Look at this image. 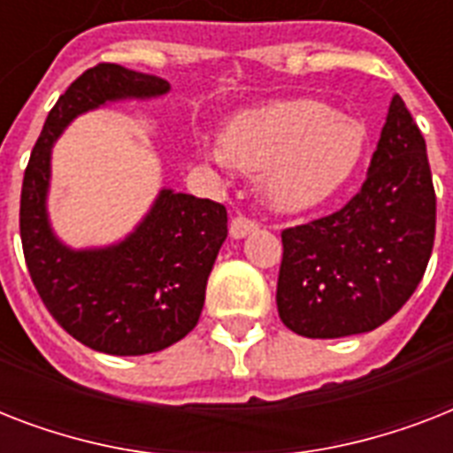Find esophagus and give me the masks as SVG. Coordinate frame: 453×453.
<instances>
[{"label": "esophagus", "mask_w": 453, "mask_h": 453, "mask_svg": "<svg viewBox=\"0 0 453 453\" xmlns=\"http://www.w3.org/2000/svg\"><path fill=\"white\" fill-rule=\"evenodd\" d=\"M256 227H258V223L251 219H247V216H234L233 220H230V237H234V240H242V237H247L249 233H254Z\"/></svg>", "instance_id": "obj_1"}]
</instances>
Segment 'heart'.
I'll list each match as a JSON object with an SVG mask.
<instances>
[{
	"mask_svg": "<svg viewBox=\"0 0 453 453\" xmlns=\"http://www.w3.org/2000/svg\"><path fill=\"white\" fill-rule=\"evenodd\" d=\"M365 127L315 98L273 101L226 124L206 150L219 166L261 173V195L273 209L298 213L329 199L357 169Z\"/></svg>",
	"mask_w": 453,
	"mask_h": 453,
	"instance_id": "heart-1",
	"label": "heart"
}]
</instances>
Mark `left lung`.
I'll list each match as a JSON object with an SVG mask.
<instances>
[{"label": "left lung", "instance_id": "8db88e82", "mask_svg": "<svg viewBox=\"0 0 453 453\" xmlns=\"http://www.w3.org/2000/svg\"><path fill=\"white\" fill-rule=\"evenodd\" d=\"M435 202L426 138L395 94L357 195L282 230L280 319L305 338H343L388 322L428 268Z\"/></svg>", "mask_w": 453, "mask_h": 453}]
</instances>
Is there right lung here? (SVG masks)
<instances>
[{
  "mask_svg": "<svg viewBox=\"0 0 453 453\" xmlns=\"http://www.w3.org/2000/svg\"><path fill=\"white\" fill-rule=\"evenodd\" d=\"M166 91V80L98 63L53 105L25 169L20 242L32 284L70 336L108 355L159 352L197 326L206 280L227 237V211L219 202L164 188L127 240L74 251L46 219L51 145L87 110Z\"/></svg>",
  "mask_w": 453,
  "mask_h": 453,
  "instance_id": "right-lung-1",
  "label": "right lung"
}]
</instances>
